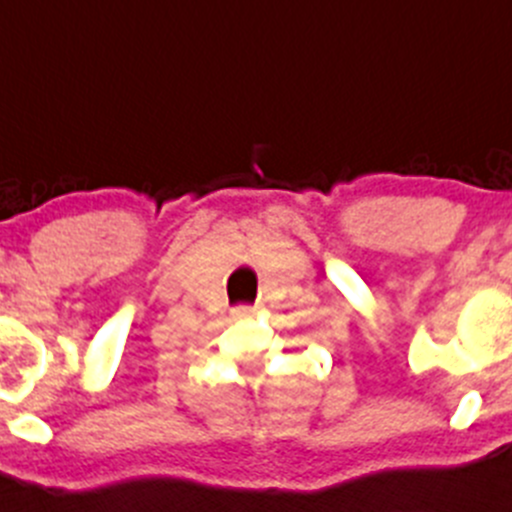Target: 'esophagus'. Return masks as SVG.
I'll list each match as a JSON object with an SVG mask.
<instances>
[{
	"label": "esophagus",
	"mask_w": 512,
	"mask_h": 512,
	"mask_svg": "<svg viewBox=\"0 0 512 512\" xmlns=\"http://www.w3.org/2000/svg\"><path fill=\"white\" fill-rule=\"evenodd\" d=\"M250 316H255V306H235L233 309V319H250Z\"/></svg>",
	"instance_id": "obj_1"
}]
</instances>
